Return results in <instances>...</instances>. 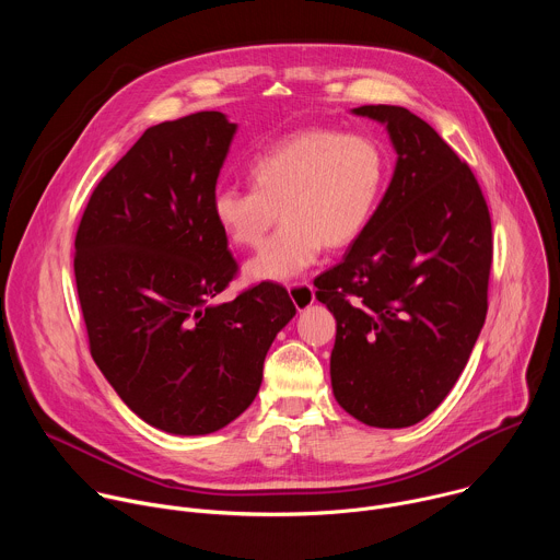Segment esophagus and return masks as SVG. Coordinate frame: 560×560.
I'll list each match as a JSON object with an SVG mask.
<instances>
[{
	"label": "esophagus",
	"mask_w": 560,
	"mask_h": 560,
	"mask_svg": "<svg viewBox=\"0 0 560 560\" xmlns=\"http://www.w3.org/2000/svg\"><path fill=\"white\" fill-rule=\"evenodd\" d=\"M288 294H290V299H292V303L299 312L314 303V290H312L310 283H292L288 288Z\"/></svg>",
	"instance_id": "1"
}]
</instances>
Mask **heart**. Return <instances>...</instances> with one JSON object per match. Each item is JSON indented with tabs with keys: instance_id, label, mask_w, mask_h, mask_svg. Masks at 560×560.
I'll use <instances>...</instances> for the list:
<instances>
[{
	"instance_id": "obj_1",
	"label": "heart",
	"mask_w": 560,
	"mask_h": 560,
	"mask_svg": "<svg viewBox=\"0 0 560 560\" xmlns=\"http://www.w3.org/2000/svg\"><path fill=\"white\" fill-rule=\"evenodd\" d=\"M387 179V154L365 135L332 128L292 132L250 162L253 188L221 186L212 217L236 248H259L244 268L248 281H290L316 264L324 246L354 244L372 221Z\"/></svg>"
}]
</instances>
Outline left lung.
Masks as SVG:
<instances>
[{
  "label": "left lung",
  "mask_w": 560,
  "mask_h": 560,
  "mask_svg": "<svg viewBox=\"0 0 560 560\" xmlns=\"http://www.w3.org/2000/svg\"><path fill=\"white\" fill-rule=\"evenodd\" d=\"M385 126L392 182L343 261L316 277L337 318V404L372 428H410L458 381L488 314L492 221L471 171L401 106L350 110Z\"/></svg>",
  "instance_id": "left-lung-1"
}]
</instances>
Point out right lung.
Masks as SVG:
<instances>
[{"label":"right lung","instance_id":"right-lung-1","mask_svg":"<svg viewBox=\"0 0 560 560\" xmlns=\"http://www.w3.org/2000/svg\"><path fill=\"white\" fill-rule=\"evenodd\" d=\"M236 124L206 110L150 126L95 188L74 238L91 354L148 425L212 434L244 415L296 314L285 288L212 299L236 264L212 197Z\"/></svg>","mask_w":560,"mask_h":560}]
</instances>
